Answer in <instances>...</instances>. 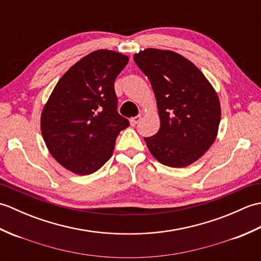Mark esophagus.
<instances>
[{"label": "esophagus", "instance_id": "obj_1", "mask_svg": "<svg viewBox=\"0 0 261 261\" xmlns=\"http://www.w3.org/2000/svg\"><path fill=\"white\" fill-rule=\"evenodd\" d=\"M140 120H141V115H137V116H135V118H131L130 119V124L132 126H135V125H137L138 123H139Z\"/></svg>", "mask_w": 261, "mask_h": 261}]
</instances>
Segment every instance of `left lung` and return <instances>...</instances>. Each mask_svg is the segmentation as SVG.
Returning <instances> with one entry per match:
<instances>
[{"label": "left lung", "mask_w": 261, "mask_h": 261, "mask_svg": "<svg viewBox=\"0 0 261 261\" xmlns=\"http://www.w3.org/2000/svg\"><path fill=\"white\" fill-rule=\"evenodd\" d=\"M134 59L150 81L157 101L160 127L145 138L149 151L168 167L195 163L218 136V93L191 60L175 51L147 48Z\"/></svg>", "instance_id": "8db88e82"}]
</instances>
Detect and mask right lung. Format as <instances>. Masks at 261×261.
Segmentation results:
<instances>
[{"label": "right lung", "mask_w": 261, "mask_h": 261, "mask_svg": "<svg viewBox=\"0 0 261 261\" xmlns=\"http://www.w3.org/2000/svg\"><path fill=\"white\" fill-rule=\"evenodd\" d=\"M129 63L99 49L66 71L42 109L40 129L51 156L71 173H95L111 158L116 137L129 126L116 108L114 81Z\"/></svg>", "instance_id": "1"}]
</instances>
